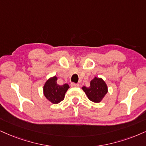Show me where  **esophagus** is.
<instances>
[{
  "instance_id": "1",
  "label": "esophagus",
  "mask_w": 146,
  "mask_h": 146,
  "mask_svg": "<svg viewBox=\"0 0 146 146\" xmlns=\"http://www.w3.org/2000/svg\"><path fill=\"white\" fill-rule=\"evenodd\" d=\"M70 86H71L72 87H80L79 84H76V83H74V82H71Z\"/></svg>"
}]
</instances>
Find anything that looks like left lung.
Instances as JSON below:
<instances>
[{
    "label": "left lung",
    "mask_w": 146,
    "mask_h": 146,
    "mask_svg": "<svg viewBox=\"0 0 146 146\" xmlns=\"http://www.w3.org/2000/svg\"><path fill=\"white\" fill-rule=\"evenodd\" d=\"M82 89L85 92L88 98L95 103L100 102L108 93V87L106 82L102 78L97 77H95L91 80L89 87H83Z\"/></svg>",
    "instance_id": "1"
}]
</instances>
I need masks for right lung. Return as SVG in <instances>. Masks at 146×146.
<instances>
[{"label":"right lung","mask_w":146,"mask_h":146,"mask_svg":"<svg viewBox=\"0 0 146 146\" xmlns=\"http://www.w3.org/2000/svg\"><path fill=\"white\" fill-rule=\"evenodd\" d=\"M57 78L52 77L45 82L43 87V92L45 98L52 104H57L64 100L66 91L69 89L68 84L59 85L57 83Z\"/></svg>","instance_id":"1"}]
</instances>
